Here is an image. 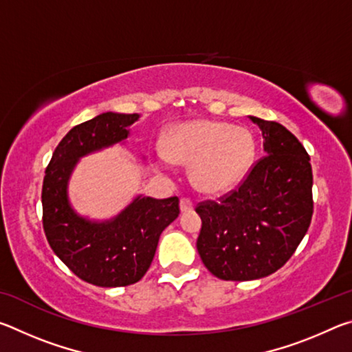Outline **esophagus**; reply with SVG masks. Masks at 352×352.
Returning a JSON list of instances; mask_svg holds the SVG:
<instances>
[{
	"mask_svg": "<svg viewBox=\"0 0 352 352\" xmlns=\"http://www.w3.org/2000/svg\"><path fill=\"white\" fill-rule=\"evenodd\" d=\"M192 208H194V204H192V200H190V199L183 197V199L180 200V210H182V212L192 211Z\"/></svg>",
	"mask_w": 352,
	"mask_h": 352,
	"instance_id": "34e87169",
	"label": "esophagus"
}]
</instances>
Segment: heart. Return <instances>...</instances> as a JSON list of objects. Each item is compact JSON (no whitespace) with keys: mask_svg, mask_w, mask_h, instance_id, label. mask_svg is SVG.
<instances>
[{"mask_svg":"<svg viewBox=\"0 0 352 352\" xmlns=\"http://www.w3.org/2000/svg\"><path fill=\"white\" fill-rule=\"evenodd\" d=\"M256 140L248 129L220 121L184 122L169 132L166 151L157 162L169 169L172 162L192 166L190 177L201 192L220 195L236 188L252 169Z\"/></svg>","mask_w":352,"mask_h":352,"instance_id":"obj_1","label":"heart"}]
</instances>
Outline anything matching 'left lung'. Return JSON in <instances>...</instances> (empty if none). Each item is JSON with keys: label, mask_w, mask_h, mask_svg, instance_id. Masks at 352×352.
<instances>
[{"label": "left lung", "mask_w": 352, "mask_h": 352, "mask_svg": "<svg viewBox=\"0 0 352 352\" xmlns=\"http://www.w3.org/2000/svg\"><path fill=\"white\" fill-rule=\"evenodd\" d=\"M248 118L261 129L265 155L239 188L195 208L201 219L200 258L225 281H252L281 269L307 233L314 212L306 148L279 122Z\"/></svg>", "instance_id": "obj_1"}]
</instances>
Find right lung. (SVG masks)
Here are the masks:
<instances>
[{"label": "right lung", "mask_w": 352, "mask_h": 352, "mask_svg": "<svg viewBox=\"0 0 352 352\" xmlns=\"http://www.w3.org/2000/svg\"><path fill=\"white\" fill-rule=\"evenodd\" d=\"M140 115L107 111L69 130L47 164L41 189L46 239L60 261L85 283L122 287L138 283L151 267L163 230L180 214L178 197L138 195L110 220L96 222L77 214L68 199V182L77 162L129 138Z\"/></svg>", "instance_id": "add662e5"}]
</instances>
